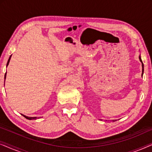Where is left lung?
<instances>
[{
	"label": "left lung",
	"mask_w": 152,
	"mask_h": 152,
	"mask_svg": "<svg viewBox=\"0 0 152 152\" xmlns=\"http://www.w3.org/2000/svg\"><path fill=\"white\" fill-rule=\"evenodd\" d=\"M139 59H140V62L141 63H142V74H143V72H144V65H143V63H142V59H141V57H140V55L139 56Z\"/></svg>",
	"instance_id": "1"
}]
</instances>
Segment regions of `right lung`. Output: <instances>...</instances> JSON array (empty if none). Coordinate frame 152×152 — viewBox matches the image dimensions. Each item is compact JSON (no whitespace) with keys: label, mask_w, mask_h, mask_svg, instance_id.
Listing matches in <instances>:
<instances>
[{"label":"right lung","mask_w":152,"mask_h":152,"mask_svg":"<svg viewBox=\"0 0 152 152\" xmlns=\"http://www.w3.org/2000/svg\"><path fill=\"white\" fill-rule=\"evenodd\" d=\"M11 57H12V55L10 56V58H9V59H8V61H7V66H8V64H9V62H10V59H11ZM6 73H7V72H6ZM6 73H5V78H6ZM21 115H22L23 116V117L26 118V119H28V120H36V119H37V117H28V116L23 115V114H21Z\"/></svg>","instance_id":"obj_1"}]
</instances>
